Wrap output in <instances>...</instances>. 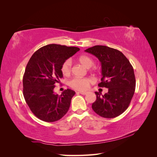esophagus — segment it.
<instances>
[{"label": "esophagus", "mask_w": 157, "mask_h": 157, "mask_svg": "<svg viewBox=\"0 0 157 157\" xmlns=\"http://www.w3.org/2000/svg\"><path fill=\"white\" fill-rule=\"evenodd\" d=\"M78 93L80 94H82V95H86L88 94L87 92H78Z\"/></svg>", "instance_id": "34e87169"}]
</instances>
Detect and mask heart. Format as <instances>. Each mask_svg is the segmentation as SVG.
I'll use <instances>...</instances> for the list:
<instances>
[{
	"label": "heart",
	"mask_w": 157,
	"mask_h": 157,
	"mask_svg": "<svg viewBox=\"0 0 157 157\" xmlns=\"http://www.w3.org/2000/svg\"><path fill=\"white\" fill-rule=\"evenodd\" d=\"M80 63L87 68L92 67L94 64V61L92 58L88 56H81L78 58ZM72 69V61L70 59L65 60L61 66V72L65 76L70 75ZM92 82V80L88 78H79L75 77L71 79L69 82V85L71 88L77 90H85L88 87L90 84Z\"/></svg>",
	"instance_id": "heart-1"
}]
</instances>
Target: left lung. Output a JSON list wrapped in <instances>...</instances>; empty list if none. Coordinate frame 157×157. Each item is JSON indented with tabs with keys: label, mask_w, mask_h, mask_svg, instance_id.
<instances>
[{
	"label": "left lung",
	"mask_w": 157,
	"mask_h": 157,
	"mask_svg": "<svg viewBox=\"0 0 157 157\" xmlns=\"http://www.w3.org/2000/svg\"><path fill=\"white\" fill-rule=\"evenodd\" d=\"M85 52L101 62L102 78L98 86L108 88V92L102 96L95 92L96 100L92 103V109L104 118L119 116L129 106L134 94L136 78L132 65L121 52L106 46H94Z\"/></svg>",
	"instance_id": "left-lung-1"
}]
</instances>
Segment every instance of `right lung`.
Returning a JSON list of instances; mask_svg holds the SVG:
<instances>
[{
	"label": "right lung",
	"instance_id": "add662e5",
	"mask_svg": "<svg viewBox=\"0 0 157 157\" xmlns=\"http://www.w3.org/2000/svg\"><path fill=\"white\" fill-rule=\"evenodd\" d=\"M79 50L52 44L42 47L31 56L23 75V94L27 105L39 119L55 122L67 113L75 92L67 89L58 95L54 89L63 77L62 64Z\"/></svg>",
	"mask_w": 157,
	"mask_h": 157
}]
</instances>
